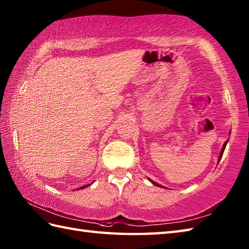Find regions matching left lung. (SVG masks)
Segmentation results:
<instances>
[{"instance_id": "8db88e82", "label": "left lung", "mask_w": 249, "mask_h": 249, "mask_svg": "<svg viewBox=\"0 0 249 249\" xmlns=\"http://www.w3.org/2000/svg\"><path fill=\"white\" fill-rule=\"evenodd\" d=\"M228 141H229V139H227V141L225 142L224 143V145H223V149H221V151H220V154H219V157H218V162H219V160H220V158L223 157V154H224V151H225V149H226V145H227V143H228ZM149 181L152 183V184H154L155 186H158V187H161V188H165L163 186H161L160 184H158V183H156V182H154V181H152L151 178H149Z\"/></svg>"}]
</instances>
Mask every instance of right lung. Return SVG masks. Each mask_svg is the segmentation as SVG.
<instances>
[{"mask_svg":"<svg viewBox=\"0 0 249 249\" xmlns=\"http://www.w3.org/2000/svg\"><path fill=\"white\" fill-rule=\"evenodd\" d=\"M89 184H88V185H87V186H89ZM87 186H81V187H80V189H83V188H86ZM77 189H79V188H77Z\"/></svg>","mask_w":249,"mask_h":249,"instance_id":"1","label":"right lung"}]
</instances>
